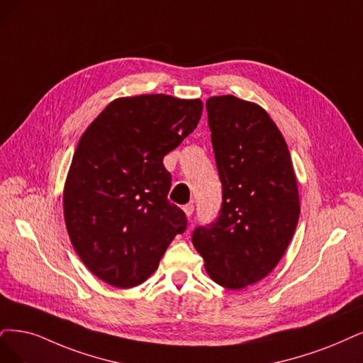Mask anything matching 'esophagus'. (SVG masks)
Instances as JSON below:
<instances>
[{
  "instance_id": "obj_1",
  "label": "esophagus",
  "mask_w": 363,
  "mask_h": 363,
  "mask_svg": "<svg viewBox=\"0 0 363 363\" xmlns=\"http://www.w3.org/2000/svg\"><path fill=\"white\" fill-rule=\"evenodd\" d=\"M182 209H184V212H185V216L190 218V217L193 216V212H194V205H193V203H186V205H184Z\"/></svg>"
}]
</instances>
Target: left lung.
Instances as JSON below:
<instances>
[{"label":"left lung","instance_id":"8db88e82","mask_svg":"<svg viewBox=\"0 0 363 363\" xmlns=\"http://www.w3.org/2000/svg\"><path fill=\"white\" fill-rule=\"evenodd\" d=\"M221 181L218 217L191 240L217 284L238 290L278 264L299 220V194L287 143L260 106L233 96L206 101Z\"/></svg>","mask_w":363,"mask_h":363}]
</instances>
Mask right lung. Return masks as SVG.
<instances>
[{"mask_svg": "<svg viewBox=\"0 0 363 363\" xmlns=\"http://www.w3.org/2000/svg\"><path fill=\"white\" fill-rule=\"evenodd\" d=\"M203 104L164 94L112 101L86 128L64 189V218L77 256L104 283L130 289L158 267L186 230L169 202L163 158L197 127Z\"/></svg>", "mask_w": 363, "mask_h": 363, "instance_id": "add662e5", "label": "right lung"}]
</instances>
